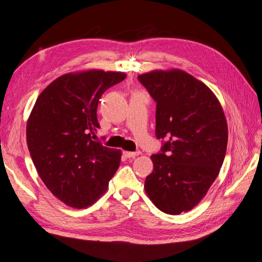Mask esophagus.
Listing matches in <instances>:
<instances>
[{"mask_svg": "<svg viewBox=\"0 0 262 262\" xmlns=\"http://www.w3.org/2000/svg\"><path fill=\"white\" fill-rule=\"evenodd\" d=\"M140 151H137V152H129V151H124L123 155L126 157V158H136L140 155Z\"/></svg>", "mask_w": 262, "mask_h": 262, "instance_id": "1", "label": "esophagus"}]
</instances>
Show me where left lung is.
<instances>
[{
	"label": "left lung",
	"mask_w": 262,
	"mask_h": 262,
	"mask_svg": "<svg viewBox=\"0 0 262 262\" xmlns=\"http://www.w3.org/2000/svg\"><path fill=\"white\" fill-rule=\"evenodd\" d=\"M138 80L157 102L156 136L167 139L151 156L145 192L164 213L187 212L207 194L225 160V113L205 83L182 70H157Z\"/></svg>",
	"instance_id": "1"
}]
</instances>
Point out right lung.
<instances>
[{
    "label": "right lung",
    "mask_w": 262,
    "mask_h": 262,
    "mask_svg": "<svg viewBox=\"0 0 262 262\" xmlns=\"http://www.w3.org/2000/svg\"><path fill=\"white\" fill-rule=\"evenodd\" d=\"M103 70L67 73L36 99L27 124V142L37 173L54 196L82 209L103 194L121 151L93 141L100 124L98 103L107 89L125 79Z\"/></svg>",
    "instance_id": "add662e5"
}]
</instances>
